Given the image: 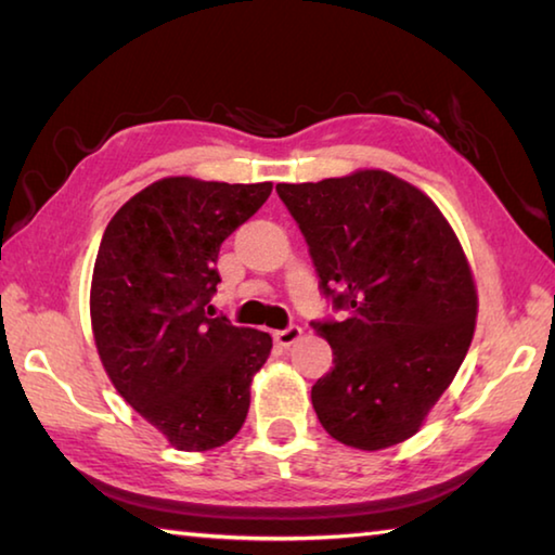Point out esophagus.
<instances>
[{
	"label": "esophagus",
	"mask_w": 555,
	"mask_h": 555,
	"mask_svg": "<svg viewBox=\"0 0 555 555\" xmlns=\"http://www.w3.org/2000/svg\"><path fill=\"white\" fill-rule=\"evenodd\" d=\"M300 333H304V331H300L298 325H288V327H284V331H276V333H274V340H276L281 347H291V345H294V343L298 340Z\"/></svg>",
	"instance_id": "esophagus-1"
}]
</instances>
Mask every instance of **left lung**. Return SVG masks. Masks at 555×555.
Returning a JSON list of instances; mask_svg holds the SVG:
<instances>
[{
	"label": "left lung",
	"mask_w": 555,
	"mask_h": 555,
	"mask_svg": "<svg viewBox=\"0 0 555 555\" xmlns=\"http://www.w3.org/2000/svg\"><path fill=\"white\" fill-rule=\"evenodd\" d=\"M340 321H313L333 370L313 384L323 428L360 450L411 438L463 364L477 294L436 203L387 171L279 183Z\"/></svg>",
	"instance_id": "obj_1"
}]
</instances>
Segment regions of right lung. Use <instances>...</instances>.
Listing matches in <instances>:
<instances>
[{
	"instance_id": "obj_1",
	"label": "right lung",
	"mask_w": 555,
	"mask_h": 555,
	"mask_svg": "<svg viewBox=\"0 0 555 555\" xmlns=\"http://www.w3.org/2000/svg\"><path fill=\"white\" fill-rule=\"evenodd\" d=\"M269 193L271 183L164 178L102 234L90 288L100 360L129 406L185 453L237 436L271 352L269 333L210 318L222 242Z\"/></svg>"
}]
</instances>
